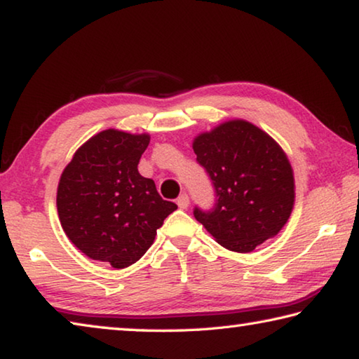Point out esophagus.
<instances>
[{
    "label": "esophagus",
    "mask_w": 359,
    "mask_h": 359,
    "mask_svg": "<svg viewBox=\"0 0 359 359\" xmlns=\"http://www.w3.org/2000/svg\"><path fill=\"white\" fill-rule=\"evenodd\" d=\"M188 204H190V198H188L187 193H182L180 196L177 198V205L180 209H187Z\"/></svg>",
    "instance_id": "34e87169"
}]
</instances>
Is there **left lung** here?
Instances as JSON below:
<instances>
[{
	"mask_svg": "<svg viewBox=\"0 0 359 359\" xmlns=\"http://www.w3.org/2000/svg\"><path fill=\"white\" fill-rule=\"evenodd\" d=\"M215 193L210 209L193 215L218 244L248 253L276 236L294 203L293 169L278 144L244 120L226 121L193 142Z\"/></svg>",
	"mask_w": 359,
	"mask_h": 359,
	"instance_id": "obj_1",
	"label": "left lung"
}]
</instances>
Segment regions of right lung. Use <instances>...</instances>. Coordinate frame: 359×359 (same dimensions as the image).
Segmentation results:
<instances>
[{"instance_id": "obj_1", "label": "right lung", "mask_w": 359, "mask_h": 359, "mask_svg": "<svg viewBox=\"0 0 359 359\" xmlns=\"http://www.w3.org/2000/svg\"><path fill=\"white\" fill-rule=\"evenodd\" d=\"M147 135L106 130L79 149L58 184L57 209L69 241L88 258L123 269L154 244L177 209L137 171Z\"/></svg>"}]
</instances>
